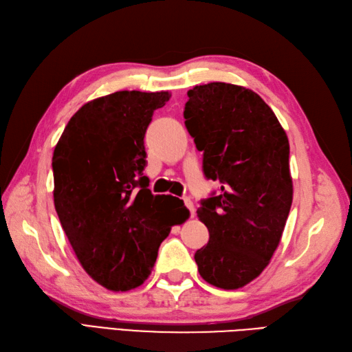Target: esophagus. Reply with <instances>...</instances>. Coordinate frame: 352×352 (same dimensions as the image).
<instances>
[{"mask_svg": "<svg viewBox=\"0 0 352 352\" xmlns=\"http://www.w3.org/2000/svg\"><path fill=\"white\" fill-rule=\"evenodd\" d=\"M184 205L187 206V210L190 211V215H192V217H195V205H193V202H192L190 197H184Z\"/></svg>", "mask_w": 352, "mask_h": 352, "instance_id": "34e87169", "label": "esophagus"}]
</instances>
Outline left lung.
Instances as JSON below:
<instances>
[{
	"label": "left lung",
	"mask_w": 352,
	"mask_h": 352,
	"mask_svg": "<svg viewBox=\"0 0 352 352\" xmlns=\"http://www.w3.org/2000/svg\"><path fill=\"white\" fill-rule=\"evenodd\" d=\"M187 96L184 124L204 151V174L221 184L197 208L210 241L195 260L206 283L236 290L263 272L281 241L293 202L290 146L253 90L214 82Z\"/></svg>",
	"instance_id": "1"
}]
</instances>
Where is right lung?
<instances>
[{"instance_id": "add662e5", "label": "right lung", "mask_w": 352, "mask_h": 352, "mask_svg": "<svg viewBox=\"0 0 352 352\" xmlns=\"http://www.w3.org/2000/svg\"><path fill=\"white\" fill-rule=\"evenodd\" d=\"M168 92L122 90L71 117L53 151L55 208L80 265L113 292L140 287L159 247L188 217L175 196L148 188L144 135Z\"/></svg>"}]
</instances>
